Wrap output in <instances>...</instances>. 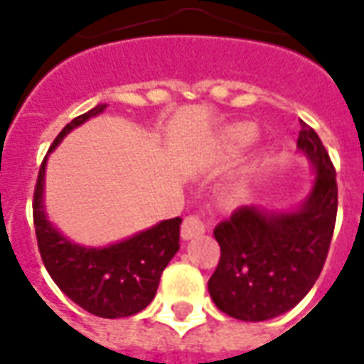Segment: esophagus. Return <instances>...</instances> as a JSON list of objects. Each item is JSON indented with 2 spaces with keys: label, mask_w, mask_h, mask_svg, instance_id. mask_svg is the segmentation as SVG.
Wrapping results in <instances>:
<instances>
[{
  "label": "esophagus",
  "mask_w": 364,
  "mask_h": 364,
  "mask_svg": "<svg viewBox=\"0 0 364 364\" xmlns=\"http://www.w3.org/2000/svg\"><path fill=\"white\" fill-rule=\"evenodd\" d=\"M205 232V224L198 218L197 214H189L185 216V220L181 224V237L183 240H193V237L200 236Z\"/></svg>",
  "instance_id": "obj_1"
}]
</instances>
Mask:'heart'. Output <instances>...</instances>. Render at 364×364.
<instances>
[{"instance_id": "1", "label": "heart", "mask_w": 364, "mask_h": 364, "mask_svg": "<svg viewBox=\"0 0 364 364\" xmlns=\"http://www.w3.org/2000/svg\"><path fill=\"white\" fill-rule=\"evenodd\" d=\"M257 138V130L252 124H236L226 130L222 138V156L224 158H236Z\"/></svg>"}]
</instances>
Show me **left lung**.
I'll return each mask as SVG.
<instances>
[{
	"mask_svg": "<svg viewBox=\"0 0 364 364\" xmlns=\"http://www.w3.org/2000/svg\"><path fill=\"white\" fill-rule=\"evenodd\" d=\"M298 150L316 169L312 193L294 213L240 206L214 228L220 261L208 292L236 320L263 321L289 312L318 281L336 228V167L320 136L300 120Z\"/></svg>",
	"mask_w": 364,
	"mask_h": 364,
	"instance_id": "8db88e82",
	"label": "left lung"
}]
</instances>
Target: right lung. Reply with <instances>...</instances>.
Segmentation results:
<instances>
[{
    "instance_id": "add662e5",
    "label": "right lung",
    "mask_w": 364,
    "mask_h": 364,
    "mask_svg": "<svg viewBox=\"0 0 364 364\" xmlns=\"http://www.w3.org/2000/svg\"><path fill=\"white\" fill-rule=\"evenodd\" d=\"M105 109L107 105H97L95 109L68 122L52 142L48 154L70 130ZM44 167L46 158L36 177L33 220L38 252L52 281L75 304L99 318H127L144 310L156 296L164 269L179 250L181 218L159 222L154 228L109 247L72 244L52 226L44 213Z\"/></svg>"
}]
</instances>
